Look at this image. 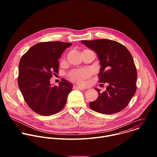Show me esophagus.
Returning <instances> with one entry per match:
<instances>
[{
	"label": "esophagus",
	"instance_id": "obj_1",
	"mask_svg": "<svg viewBox=\"0 0 157 157\" xmlns=\"http://www.w3.org/2000/svg\"><path fill=\"white\" fill-rule=\"evenodd\" d=\"M73 88L75 89H80V90H83V87H81V86H73Z\"/></svg>",
	"mask_w": 157,
	"mask_h": 157
}]
</instances>
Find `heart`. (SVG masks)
<instances>
[{
	"label": "heart",
	"instance_id": "b5f03b06",
	"mask_svg": "<svg viewBox=\"0 0 157 157\" xmlns=\"http://www.w3.org/2000/svg\"><path fill=\"white\" fill-rule=\"evenodd\" d=\"M91 75V71L86 68L73 70L69 74L70 79L79 84H84V81Z\"/></svg>",
	"mask_w": 157,
	"mask_h": 157
}]
</instances>
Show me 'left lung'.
<instances>
[{"instance_id": "obj_1", "label": "left lung", "mask_w": 157, "mask_h": 157, "mask_svg": "<svg viewBox=\"0 0 157 157\" xmlns=\"http://www.w3.org/2000/svg\"><path fill=\"white\" fill-rule=\"evenodd\" d=\"M95 52L101 64L99 82H107L106 90L89 103L90 108L103 114H113L127 107L137 89V72L130 52L123 44L113 40H81Z\"/></svg>"}]
</instances>
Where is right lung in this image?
<instances>
[{"label":"right lung","mask_w":157,"mask_h":157,"mask_svg":"<svg viewBox=\"0 0 157 157\" xmlns=\"http://www.w3.org/2000/svg\"><path fill=\"white\" fill-rule=\"evenodd\" d=\"M72 44L62 41L38 43L21 56L18 66V84L25 101L36 113L49 116L64 107L73 85L64 79L59 86L50 84L58 73V59Z\"/></svg>","instance_id":"right-lung-1"}]
</instances>
